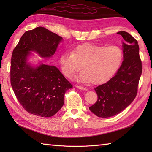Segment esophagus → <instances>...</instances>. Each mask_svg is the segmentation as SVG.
<instances>
[{"label":"esophagus","mask_w":152,"mask_h":152,"mask_svg":"<svg viewBox=\"0 0 152 152\" xmlns=\"http://www.w3.org/2000/svg\"><path fill=\"white\" fill-rule=\"evenodd\" d=\"M76 88H77L78 89H82V90H87L86 88H83L82 86H75Z\"/></svg>","instance_id":"obj_1"}]
</instances>
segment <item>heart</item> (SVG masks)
Listing matches in <instances>:
<instances>
[{"label":"heart","instance_id":"obj_1","mask_svg":"<svg viewBox=\"0 0 152 152\" xmlns=\"http://www.w3.org/2000/svg\"><path fill=\"white\" fill-rule=\"evenodd\" d=\"M123 59V50L116 45L106 46L86 44L77 46L72 53H63L60 57V64L66 78H72L82 69L78 80L99 85L108 81L114 75Z\"/></svg>","mask_w":152,"mask_h":152}]
</instances>
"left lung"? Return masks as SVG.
<instances>
[{
	"label": "left lung",
	"instance_id": "left-lung-1",
	"mask_svg": "<svg viewBox=\"0 0 152 152\" xmlns=\"http://www.w3.org/2000/svg\"><path fill=\"white\" fill-rule=\"evenodd\" d=\"M124 38V61L115 75L95 88L98 99L89 107L100 118H109L124 110L136 97L142 74V61L138 42L125 31H119Z\"/></svg>",
	"mask_w": 152,
	"mask_h": 152
}]
</instances>
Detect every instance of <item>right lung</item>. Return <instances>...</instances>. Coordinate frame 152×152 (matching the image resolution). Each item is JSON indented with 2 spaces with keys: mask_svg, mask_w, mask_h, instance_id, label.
<instances>
[{
  "mask_svg": "<svg viewBox=\"0 0 152 152\" xmlns=\"http://www.w3.org/2000/svg\"><path fill=\"white\" fill-rule=\"evenodd\" d=\"M62 37L38 27L23 34L13 50L10 83L16 98L25 110L40 117L53 116L62 108L64 94L72 86L55 66L40 64L31 66L27 62L29 51L50 57Z\"/></svg>",
  "mask_w": 152,
  "mask_h": 152,
  "instance_id": "add662e5",
  "label": "right lung"
}]
</instances>
